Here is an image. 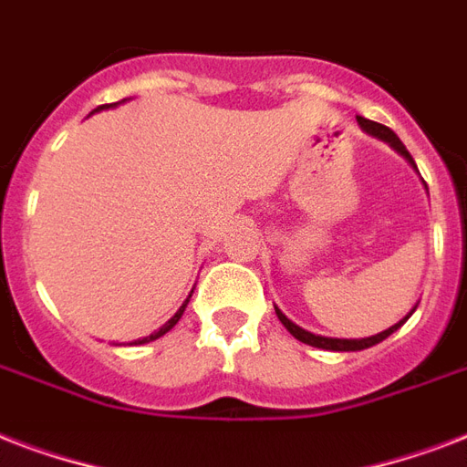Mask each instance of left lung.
I'll return each mask as SVG.
<instances>
[{"instance_id": "obj_1", "label": "left lung", "mask_w": 467, "mask_h": 467, "mask_svg": "<svg viewBox=\"0 0 467 467\" xmlns=\"http://www.w3.org/2000/svg\"><path fill=\"white\" fill-rule=\"evenodd\" d=\"M358 126H361L363 130H366V133L376 135V138H380V140H385V142H390L392 148L398 150L400 155H405L407 160H410L414 164L412 155L407 152V148H405V145H402V140H400L398 135L392 133L390 128L383 126V123H376V120L361 119V116H358ZM276 315H278V319L284 322L285 329H288V332H291L293 337H296V339L303 341V344H310V347H317V348H329V351H361V348H368V347H373V344H380V341H383V339H388V337H390V334L395 332L398 327L405 325L407 317H410L412 312H410V315H407L405 319H400L398 325H392L390 329H385V332L376 334V337H366V339H329V337H317V334L306 332L303 327L293 325L291 319L285 317L284 312L278 310V307H276Z\"/></svg>"}]
</instances>
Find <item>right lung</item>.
<instances>
[{
    "mask_svg": "<svg viewBox=\"0 0 467 467\" xmlns=\"http://www.w3.org/2000/svg\"><path fill=\"white\" fill-rule=\"evenodd\" d=\"M109 106H111V104H106V106H99V109H109ZM99 109H97V111H99ZM189 298H191V296H189ZM186 303H189V300H186ZM186 303H183V306H182V307H179V310H176V315H174V317L169 319L167 325L161 327V329H157V332H155V334H150V337H145V339H138V341H135V344H145V341L160 339L161 334H167V332H169V329H171V327H174V325H176V322H179V319H182L183 310H186Z\"/></svg>",
    "mask_w": 467,
    "mask_h": 467,
    "instance_id": "right-lung-1",
    "label": "right lung"
}]
</instances>
